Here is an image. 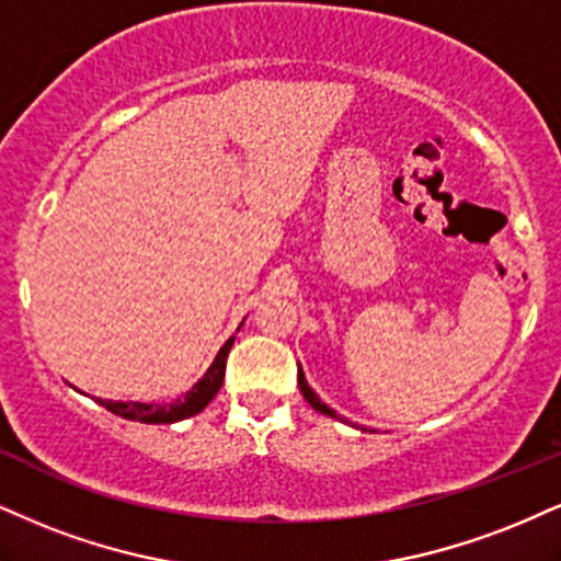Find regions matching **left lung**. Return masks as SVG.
<instances>
[{
  "instance_id": "1",
  "label": "left lung",
  "mask_w": 561,
  "mask_h": 561,
  "mask_svg": "<svg viewBox=\"0 0 561 561\" xmlns=\"http://www.w3.org/2000/svg\"><path fill=\"white\" fill-rule=\"evenodd\" d=\"M298 383H300V391H302V397H306V402L310 404V408H313V410H319V413H321V415L336 417V413H334V410H332V408H329V404H327V402H321V397H319V394H316V391L308 387V381H306V374H302V368L298 370Z\"/></svg>"
}]
</instances>
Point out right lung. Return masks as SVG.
<instances>
[{"label": "right lung", "mask_w": 561, "mask_h": 561, "mask_svg": "<svg viewBox=\"0 0 561 561\" xmlns=\"http://www.w3.org/2000/svg\"><path fill=\"white\" fill-rule=\"evenodd\" d=\"M242 327V323H240ZM238 327V332H240ZM234 345V334L221 345L219 353H216L214 363L208 366V370L201 376L198 383H193V389L187 391L185 397L174 402H114V400H101L96 397V402L101 408H106L110 413L125 417V421H138V423H178L185 421V417L198 415L201 410L206 408L208 402L214 400L216 391L221 389V381H225V368H227V355Z\"/></svg>", "instance_id": "1"}]
</instances>
